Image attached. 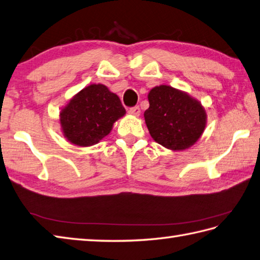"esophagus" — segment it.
Masks as SVG:
<instances>
[{
	"label": "esophagus",
	"instance_id": "1",
	"mask_svg": "<svg viewBox=\"0 0 260 260\" xmlns=\"http://www.w3.org/2000/svg\"><path fill=\"white\" fill-rule=\"evenodd\" d=\"M129 113L132 116L139 117V116H140V113H141V110H140V108H139V107H132V108L129 109Z\"/></svg>",
	"mask_w": 260,
	"mask_h": 260
}]
</instances>
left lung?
Segmentation results:
<instances>
[{
	"label": "left lung",
	"mask_w": 260,
	"mask_h": 260,
	"mask_svg": "<svg viewBox=\"0 0 260 260\" xmlns=\"http://www.w3.org/2000/svg\"><path fill=\"white\" fill-rule=\"evenodd\" d=\"M150 107L144 120L151 137L170 150H185L199 140L206 125V112L200 101L175 88L161 85L148 94Z\"/></svg>",
	"instance_id": "1"
}]
</instances>
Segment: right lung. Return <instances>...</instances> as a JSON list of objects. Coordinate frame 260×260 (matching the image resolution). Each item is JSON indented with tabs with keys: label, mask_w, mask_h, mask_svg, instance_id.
<instances>
[{
	"label": "right lung",
	"mask_w": 260,
	"mask_h": 260,
	"mask_svg": "<svg viewBox=\"0 0 260 260\" xmlns=\"http://www.w3.org/2000/svg\"><path fill=\"white\" fill-rule=\"evenodd\" d=\"M125 115L116 93L105 85L92 84L69 100L59 113L61 131L78 147H90L110 134L112 125Z\"/></svg>",
	"instance_id": "obj_1"
}]
</instances>
